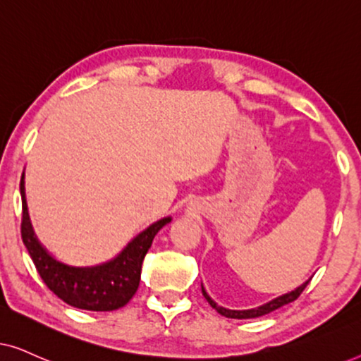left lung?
<instances>
[{
    "mask_svg": "<svg viewBox=\"0 0 361 361\" xmlns=\"http://www.w3.org/2000/svg\"><path fill=\"white\" fill-rule=\"evenodd\" d=\"M309 281H305L302 286H299V288H295L294 290H290V293H288V294L279 295V298L269 300V302L259 305V307L248 309V310H231V309L221 307V305L216 304L215 300L212 299L209 294H207V290L204 289V286H202V294H204V298L209 300V304L212 305V307H214L219 314L225 315V317H228V319H255V317H261V315H266V314L273 312V310L283 307V305H286V304L293 302V300L298 299L299 295H300V293H302V290L305 289V286L309 284Z\"/></svg>",
    "mask_w": 361,
    "mask_h": 361,
    "instance_id": "1",
    "label": "left lung"
}]
</instances>
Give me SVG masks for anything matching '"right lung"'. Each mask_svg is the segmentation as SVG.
<instances>
[{"label": "right lung", "mask_w": 361, "mask_h": 361, "mask_svg": "<svg viewBox=\"0 0 361 361\" xmlns=\"http://www.w3.org/2000/svg\"><path fill=\"white\" fill-rule=\"evenodd\" d=\"M19 190H21L23 199V243L47 288L63 302L83 310L106 312V310L120 309L130 302L140 286L142 259L147 250L151 248L156 233L169 224L171 216L157 220L156 224L147 226L128 243L116 258L108 263L90 266V268H75V266L63 264L52 258L34 235L27 214L26 194H24V174Z\"/></svg>", "instance_id": "right-lung-1"}]
</instances>
